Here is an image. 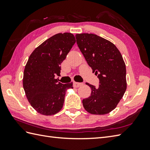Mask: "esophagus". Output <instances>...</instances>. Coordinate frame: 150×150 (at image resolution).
Listing matches in <instances>:
<instances>
[{"mask_svg":"<svg viewBox=\"0 0 150 150\" xmlns=\"http://www.w3.org/2000/svg\"><path fill=\"white\" fill-rule=\"evenodd\" d=\"M73 85H74V86L75 88H78L79 86H81L82 85V83H81V82H73Z\"/></svg>","mask_w":150,"mask_h":150,"instance_id":"1","label":"esophagus"}]
</instances>
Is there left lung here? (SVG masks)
<instances>
[{
    "instance_id": "obj_1",
    "label": "left lung",
    "mask_w": 150,
    "mask_h": 150,
    "mask_svg": "<svg viewBox=\"0 0 150 150\" xmlns=\"http://www.w3.org/2000/svg\"><path fill=\"white\" fill-rule=\"evenodd\" d=\"M78 47L88 65L99 79V86L91 88L90 96L82 100L84 109L94 115L113 110L127 88L126 65L119 50L104 38L92 33L75 35Z\"/></svg>"
}]
</instances>
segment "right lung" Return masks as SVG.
Returning a JSON list of instances; mask_svg holds the SVG:
<instances>
[{
	"mask_svg": "<svg viewBox=\"0 0 150 150\" xmlns=\"http://www.w3.org/2000/svg\"><path fill=\"white\" fill-rule=\"evenodd\" d=\"M75 43L72 33H57L35 49L28 59L23 88L28 101L38 113L52 115L62 108L66 91L73 88V82L62 84L55 76L60 75V64Z\"/></svg>",
	"mask_w": 150,
	"mask_h": 150,
	"instance_id": "obj_1",
	"label": "right lung"
}]
</instances>
